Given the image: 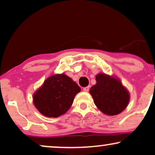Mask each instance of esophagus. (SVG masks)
I'll return each mask as SVG.
<instances>
[{"instance_id":"obj_1","label":"esophagus","mask_w":155,"mask_h":155,"mask_svg":"<svg viewBox=\"0 0 155 155\" xmlns=\"http://www.w3.org/2000/svg\"><path fill=\"white\" fill-rule=\"evenodd\" d=\"M83 90H84V91L88 92V91H89V86H86V87H84L83 88Z\"/></svg>"}]
</instances>
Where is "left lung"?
I'll use <instances>...</instances> for the list:
<instances>
[{
    "label": "left lung",
    "mask_w": 155,
    "mask_h": 155,
    "mask_svg": "<svg viewBox=\"0 0 155 155\" xmlns=\"http://www.w3.org/2000/svg\"><path fill=\"white\" fill-rule=\"evenodd\" d=\"M96 84L90 89L94 102L99 110L108 115H115L124 110L130 94L116 78L100 73L96 76Z\"/></svg>",
    "instance_id": "obj_1"
}]
</instances>
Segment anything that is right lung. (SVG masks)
<instances>
[{
    "instance_id": "obj_1",
    "label": "right lung",
    "mask_w": 155,
    "mask_h": 155,
    "mask_svg": "<svg viewBox=\"0 0 155 155\" xmlns=\"http://www.w3.org/2000/svg\"><path fill=\"white\" fill-rule=\"evenodd\" d=\"M81 88L65 74H54L47 78L33 95L36 108L47 117H57L64 114L73 104Z\"/></svg>"
}]
</instances>
